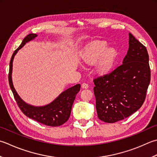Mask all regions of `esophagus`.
<instances>
[{
    "mask_svg": "<svg viewBox=\"0 0 157 157\" xmlns=\"http://www.w3.org/2000/svg\"><path fill=\"white\" fill-rule=\"evenodd\" d=\"M88 87H89V86H88V84H86V83H83V84H82V88L87 89V88H88Z\"/></svg>",
    "mask_w": 157,
    "mask_h": 157,
    "instance_id": "1",
    "label": "esophagus"
}]
</instances>
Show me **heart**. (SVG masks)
Wrapping results in <instances>:
<instances>
[{"label":"heart","instance_id":"obj_1","mask_svg":"<svg viewBox=\"0 0 157 157\" xmlns=\"http://www.w3.org/2000/svg\"><path fill=\"white\" fill-rule=\"evenodd\" d=\"M116 57V51L113 48H107L105 41H97L88 44L83 50L81 58L86 64L97 63V70L101 74H107L111 71Z\"/></svg>","mask_w":157,"mask_h":157}]
</instances>
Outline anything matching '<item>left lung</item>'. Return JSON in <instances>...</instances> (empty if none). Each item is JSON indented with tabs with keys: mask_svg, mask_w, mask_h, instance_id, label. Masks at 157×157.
Segmentation results:
<instances>
[{
	"mask_svg": "<svg viewBox=\"0 0 157 157\" xmlns=\"http://www.w3.org/2000/svg\"><path fill=\"white\" fill-rule=\"evenodd\" d=\"M129 48L121 65L94 79L98 117L113 123L133 114L145 101L150 82L146 48L129 33Z\"/></svg>",
	"mask_w": 157,
	"mask_h": 157,
	"instance_id": "obj_1",
	"label": "left lung"
}]
</instances>
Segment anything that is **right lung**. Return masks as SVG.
<instances>
[{"label":"right lung","instance_id":"obj_1","mask_svg":"<svg viewBox=\"0 0 157 157\" xmlns=\"http://www.w3.org/2000/svg\"><path fill=\"white\" fill-rule=\"evenodd\" d=\"M37 35L33 33L28 35L24 39L19 48L14 51L11 58L10 63H9V86H10L11 90L13 94L15 100L16 101L18 107H20L21 111L24 115L46 126L58 127V126H60L65 123L69 118L71 112V107L75 99L76 94L80 90V84H76L74 86H72L71 88L64 90L56 99L48 105L36 107L27 104L21 99L20 97L17 94L16 90H15L13 82H12V67H13V60L15 55L17 54V51L20 49L26 44V43L31 41Z\"/></svg>","mask_w":157,"mask_h":157}]
</instances>
